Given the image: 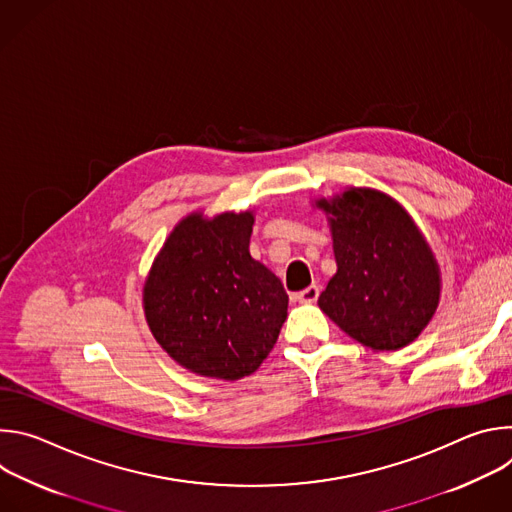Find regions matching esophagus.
<instances>
[{
	"mask_svg": "<svg viewBox=\"0 0 512 512\" xmlns=\"http://www.w3.org/2000/svg\"><path fill=\"white\" fill-rule=\"evenodd\" d=\"M318 296H320V287L318 285H310L304 291H300V294H296V300L300 304H316Z\"/></svg>",
	"mask_w": 512,
	"mask_h": 512,
	"instance_id": "esophagus-1",
	"label": "esophagus"
}]
</instances>
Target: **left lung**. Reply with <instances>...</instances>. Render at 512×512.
<instances>
[{
	"instance_id": "obj_1",
	"label": "left lung",
	"mask_w": 512,
	"mask_h": 512,
	"mask_svg": "<svg viewBox=\"0 0 512 512\" xmlns=\"http://www.w3.org/2000/svg\"><path fill=\"white\" fill-rule=\"evenodd\" d=\"M328 216L338 271L320 310L375 352L413 342L440 304V267L405 208L373 188L316 202Z\"/></svg>"
}]
</instances>
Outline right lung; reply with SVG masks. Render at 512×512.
<instances>
[{"mask_svg":"<svg viewBox=\"0 0 512 512\" xmlns=\"http://www.w3.org/2000/svg\"><path fill=\"white\" fill-rule=\"evenodd\" d=\"M255 216L188 214L143 285L145 320L190 373L237 381L255 373L287 318V294L249 253Z\"/></svg>","mask_w":512,"mask_h":512,"instance_id":"right-lung-1","label":"right lung"}]
</instances>
